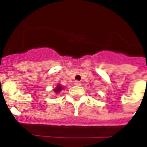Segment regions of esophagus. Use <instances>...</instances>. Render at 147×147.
Masks as SVG:
<instances>
[{"label":"esophagus","mask_w":147,"mask_h":147,"mask_svg":"<svg viewBox=\"0 0 147 147\" xmlns=\"http://www.w3.org/2000/svg\"><path fill=\"white\" fill-rule=\"evenodd\" d=\"M75 85H80L81 82H79V81H76V82H75Z\"/></svg>","instance_id":"1"}]
</instances>
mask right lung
<instances>
[{
	"instance_id": "add662e5",
	"label": "right lung",
	"mask_w": 147,
	"mask_h": 147,
	"mask_svg": "<svg viewBox=\"0 0 147 147\" xmlns=\"http://www.w3.org/2000/svg\"><path fill=\"white\" fill-rule=\"evenodd\" d=\"M54 91H55V92H57V93L58 92H61V91H62V87H61L60 85H57V87H56V88H55Z\"/></svg>"
}]
</instances>
